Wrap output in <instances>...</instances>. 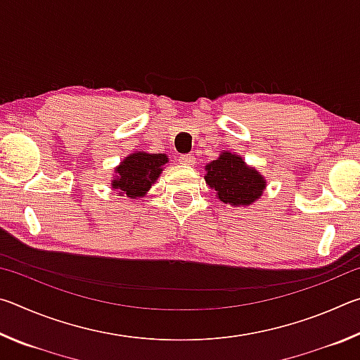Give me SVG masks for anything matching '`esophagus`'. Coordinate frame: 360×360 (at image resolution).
<instances>
[{"mask_svg":"<svg viewBox=\"0 0 360 360\" xmlns=\"http://www.w3.org/2000/svg\"><path fill=\"white\" fill-rule=\"evenodd\" d=\"M179 162L182 163V165H193L195 157L191 155V154H184V155L179 157Z\"/></svg>","mask_w":360,"mask_h":360,"instance_id":"esophagus-1","label":"esophagus"}]
</instances>
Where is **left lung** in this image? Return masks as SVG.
Here are the masks:
<instances>
[{"label":"left lung","instance_id":"8db88e82","mask_svg":"<svg viewBox=\"0 0 360 360\" xmlns=\"http://www.w3.org/2000/svg\"><path fill=\"white\" fill-rule=\"evenodd\" d=\"M205 181L217 192L221 202L233 206L254 203L265 187L264 178L230 152H224L206 167Z\"/></svg>","mask_w":360,"mask_h":360}]
</instances>
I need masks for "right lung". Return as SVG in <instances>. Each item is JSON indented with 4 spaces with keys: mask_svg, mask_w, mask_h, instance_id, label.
Returning a JSON list of instances; mask_svg holds the SVG:
<instances>
[{
    "mask_svg": "<svg viewBox=\"0 0 360 360\" xmlns=\"http://www.w3.org/2000/svg\"><path fill=\"white\" fill-rule=\"evenodd\" d=\"M167 162L168 158L165 154L135 152L127 157L115 169L117 176L112 179V187L117 188L120 195H127L130 198L141 197L154 184Z\"/></svg>",
    "mask_w": 360,
    "mask_h": 360,
    "instance_id": "add662e5",
    "label": "right lung"
}]
</instances>
